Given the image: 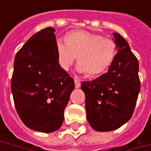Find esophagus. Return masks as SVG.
Returning <instances> with one entry per match:
<instances>
[{"instance_id":"34e87169","label":"esophagus","mask_w":151,"mask_h":151,"mask_svg":"<svg viewBox=\"0 0 151 151\" xmlns=\"http://www.w3.org/2000/svg\"><path fill=\"white\" fill-rule=\"evenodd\" d=\"M74 83H75L76 88H79V87H80V86H81V83H80V81H79L78 79L75 78V79H74Z\"/></svg>"}]
</instances>
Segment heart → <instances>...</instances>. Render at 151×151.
Returning a JSON list of instances; mask_svg holds the SVG:
<instances>
[{
	"instance_id": "1",
	"label": "heart",
	"mask_w": 151,
	"mask_h": 151,
	"mask_svg": "<svg viewBox=\"0 0 151 151\" xmlns=\"http://www.w3.org/2000/svg\"><path fill=\"white\" fill-rule=\"evenodd\" d=\"M65 44L57 42L56 53L60 67L68 71L78 57V72L88 77L102 74L110 67L116 56L113 39L86 30H73L65 36Z\"/></svg>"
}]
</instances>
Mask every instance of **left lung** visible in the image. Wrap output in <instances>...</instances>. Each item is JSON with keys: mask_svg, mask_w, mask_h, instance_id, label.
I'll return each instance as SVG.
<instances>
[{"mask_svg": "<svg viewBox=\"0 0 151 151\" xmlns=\"http://www.w3.org/2000/svg\"><path fill=\"white\" fill-rule=\"evenodd\" d=\"M113 36L118 52L107 73L81 84L87 121L100 132L117 129L129 121L141 88L137 58L120 34Z\"/></svg>", "mask_w": 151, "mask_h": 151, "instance_id": "8db88e82", "label": "left lung"}]
</instances>
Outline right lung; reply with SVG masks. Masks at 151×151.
<instances>
[{
	"label": "right lung",
	"mask_w": 151,
	"mask_h": 151,
	"mask_svg": "<svg viewBox=\"0 0 151 151\" xmlns=\"http://www.w3.org/2000/svg\"><path fill=\"white\" fill-rule=\"evenodd\" d=\"M55 29L34 34L16 53L11 91L15 108L29 129L43 133L58 130L75 85L63 70L56 53Z\"/></svg>",
	"instance_id": "1"
}]
</instances>
